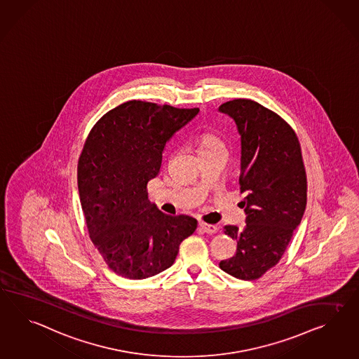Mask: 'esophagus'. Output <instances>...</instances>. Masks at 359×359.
<instances>
[{"instance_id": "esophagus-1", "label": "esophagus", "mask_w": 359, "mask_h": 359, "mask_svg": "<svg viewBox=\"0 0 359 359\" xmlns=\"http://www.w3.org/2000/svg\"><path fill=\"white\" fill-rule=\"evenodd\" d=\"M199 229L202 230L203 233L213 234V233L217 231V226L210 225V224H204V222H199Z\"/></svg>"}]
</instances>
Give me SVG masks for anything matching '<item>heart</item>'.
I'll return each instance as SVG.
<instances>
[{
    "instance_id": "obj_1",
    "label": "heart",
    "mask_w": 359,
    "mask_h": 359,
    "mask_svg": "<svg viewBox=\"0 0 359 359\" xmlns=\"http://www.w3.org/2000/svg\"><path fill=\"white\" fill-rule=\"evenodd\" d=\"M196 146L199 149V154H208L213 151H225L224 143L221 142V139L210 131L202 133L198 138H196Z\"/></svg>"
}]
</instances>
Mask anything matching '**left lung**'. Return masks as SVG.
Segmentation results:
<instances>
[{
	"label": "left lung",
	"instance_id": "obj_1",
	"mask_svg": "<svg viewBox=\"0 0 359 359\" xmlns=\"http://www.w3.org/2000/svg\"><path fill=\"white\" fill-rule=\"evenodd\" d=\"M219 111L236 122L241 137L239 207L246 225H225L237 241L221 269L241 280H257L276 266L304 217L307 180L301 146L293 129L276 113L248 99L224 102Z\"/></svg>",
	"mask_w": 359,
	"mask_h": 359
}]
</instances>
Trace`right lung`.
I'll list each match as a JSON object with an SVG mask.
<instances>
[{
    "instance_id": "obj_1",
    "label": "right lung",
    "mask_w": 359,
    "mask_h": 359,
    "mask_svg": "<svg viewBox=\"0 0 359 359\" xmlns=\"http://www.w3.org/2000/svg\"><path fill=\"white\" fill-rule=\"evenodd\" d=\"M198 108L131 100L104 114L84 143L78 190L95 248L118 276L142 280L175 263L180 245L196 229L189 216H168L148 201L147 184L166 142Z\"/></svg>"
}]
</instances>
